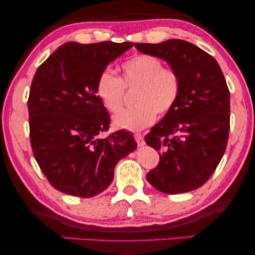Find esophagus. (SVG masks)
<instances>
[{
    "label": "esophagus",
    "mask_w": 255,
    "mask_h": 255,
    "mask_svg": "<svg viewBox=\"0 0 255 255\" xmlns=\"http://www.w3.org/2000/svg\"><path fill=\"white\" fill-rule=\"evenodd\" d=\"M134 139H135V141H137V144L139 146H142L145 144L144 138H142V135L140 133H134Z\"/></svg>",
    "instance_id": "esophagus-1"
}]
</instances>
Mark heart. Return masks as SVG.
I'll use <instances>...</instances> for the list:
<instances>
[{
    "label": "heart",
    "mask_w": 255,
    "mask_h": 255,
    "mask_svg": "<svg viewBox=\"0 0 255 255\" xmlns=\"http://www.w3.org/2000/svg\"><path fill=\"white\" fill-rule=\"evenodd\" d=\"M122 79L110 69H103L97 76L95 92L103 107L111 114L121 111L125 89L134 90V107L114 117V125L130 131L141 130L158 116L172 111L180 99L182 81L179 72L163 67V62L151 54H137L121 66Z\"/></svg>",
    "instance_id": "obj_1"
}]
</instances>
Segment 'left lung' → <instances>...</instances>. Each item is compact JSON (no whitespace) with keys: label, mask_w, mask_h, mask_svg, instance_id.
I'll return each instance as SVG.
<instances>
[{"label":"left lung","mask_w":255,"mask_h":255,"mask_svg":"<svg viewBox=\"0 0 255 255\" xmlns=\"http://www.w3.org/2000/svg\"><path fill=\"white\" fill-rule=\"evenodd\" d=\"M134 46L166 60L182 81L175 107L145 137L160 154L147 181L165 194L197 189L210 179L228 145L230 90L224 74L214 57L188 41Z\"/></svg>","instance_id":"1"}]
</instances>
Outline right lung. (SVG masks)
Returning a JSON list of instances; mask_svg holds the SVG:
<instances>
[{
	"mask_svg": "<svg viewBox=\"0 0 255 255\" xmlns=\"http://www.w3.org/2000/svg\"><path fill=\"white\" fill-rule=\"evenodd\" d=\"M133 43H66L39 67L27 100L30 141L48 182L61 193L93 197L107 189L117 162L137 147L125 130L100 138L110 116L95 92L97 76Z\"/></svg>",
	"mask_w": 255,
	"mask_h": 255,
	"instance_id": "obj_1",
	"label": "right lung"
}]
</instances>
